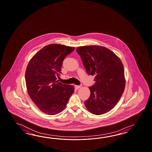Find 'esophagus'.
Here are the masks:
<instances>
[{"instance_id": "obj_1", "label": "esophagus", "mask_w": 152, "mask_h": 152, "mask_svg": "<svg viewBox=\"0 0 152 152\" xmlns=\"http://www.w3.org/2000/svg\"><path fill=\"white\" fill-rule=\"evenodd\" d=\"M82 87V85L80 86H77V85H75V88H76V89H79L80 88H81Z\"/></svg>"}]
</instances>
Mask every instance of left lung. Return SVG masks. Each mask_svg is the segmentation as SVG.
I'll use <instances>...</instances> for the list:
<instances>
[{
	"mask_svg": "<svg viewBox=\"0 0 152 152\" xmlns=\"http://www.w3.org/2000/svg\"><path fill=\"white\" fill-rule=\"evenodd\" d=\"M76 52L87 74L96 76L95 83L89 87L91 95L85 102L86 107L93 114H105L115 107L125 89L122 61L114 53L99 45L79 47Z\"/></svg>",
	"mask_w": 152,
	"mask_h": 152,
	"instance_id": "obj_1",
	"label": "left lung"
}]
</instances>
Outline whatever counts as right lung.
Listing matches in <instances>:
<instances>
[{
    "mask_svg": "<svg viewBox=\"0 0 152 152\" xmlns=\"http://www.w3.org/2000/svg\"><path fill=\"white\" fill-rule=\"evenodd\" d=\"M74 47L59 44L44 47L30 60L26 68L25 81L31 100L41 111L50 115L64 110L74 92V86L56 81L63 60Z\"/></svg>",
    "mask_w": 152,
    "mask_h": 152,
    "instance_id": "right-lung-1",
    "label": "right lung"
}]
</instances>
